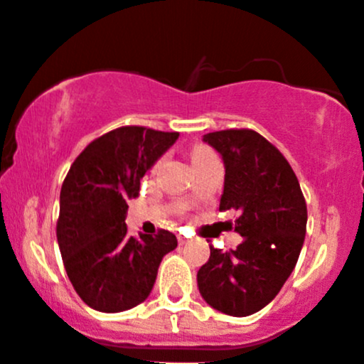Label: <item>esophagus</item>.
<instances>
[{
  "label": "esophagus",
  "mask_w": 364,
  "mask_h": 364,
  "mask_svg": "<svg viewBox=\"0 0 364 364\" xmlns=\"http://www.w3.org/2000/svg\"><path fill=\"white\" fill-rule=\"evenodd\" d=\"M178 240H179V245H186V243H188V240H186V237H183V236H179Z\"/></svg>",
  "instance_id": "1"
}]
</instances>
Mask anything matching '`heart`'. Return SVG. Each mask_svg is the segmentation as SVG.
Here are the masks:
<instances>
[{"label": "heart", "instance_id": "obj_1", "mask_svg": "<svg viewBox=\"0 0 364 364\" xmlns=\"http://www.w3.org/2000/svg\"><path fill=\"white\" fill-rule=\"evenodd\" d=\"M213 151L211 149L204 148V146H196V148L192 149V164H199V161H204L208 159H213Z\"/></svg>", "mask_w": 364, "mask_h": 364}]
</instances>
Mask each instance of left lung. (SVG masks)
<instances>
[{
    "mask_svg": "<svg viewBox=\"0 0 364 364\" xmlns=\"http://www.w3.org/2000/svg\"><path fill=\"white\" fill-rule=\"evenodd\" d=\"M203 141L225 165L220 211H240L234 230L245 240L230 252L209 247L197 285L209 306L247 317L274 299L296 267L306 234V203L289 161L257 132H211Z\"/></svg>",
    "mask_w": 364,
    "mask_h": 364,
    "instance_id": "obj_1",
    "label": "left lung"
}]
</instances>
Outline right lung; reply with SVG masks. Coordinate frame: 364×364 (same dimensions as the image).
<instances>
[{"mask_svg":"<svg viewBox=\"0 0 364 364\" xmlns=\"http://www.w3.org/2000/svg\"><path fill=\"white\" fill-rule=\"evenodd\" d=\"M178 137V132L121 127L95 139L70 167L56 236L70 282L93 310L117 314L146 301L161 259L178 247L168 230L134 237L124 223L141 179Z\"/></svg>","mask_w":364,"mask_h":364,"instance_id":"1","label":"right lung"}]
</instances>
